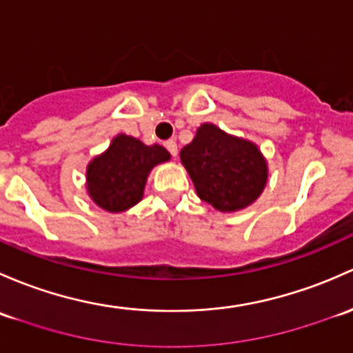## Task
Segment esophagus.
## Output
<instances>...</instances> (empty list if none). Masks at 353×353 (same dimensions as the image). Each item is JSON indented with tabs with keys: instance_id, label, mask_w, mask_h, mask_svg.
I'll return each instance as SVG.
<instances>
[{
	"instance_id": "obj_1",
	"label": "esophagus",
	"mask_w": 353,
	"mask_h": 353,
	"mask_svg": "<svg viewBox=\"0 0 353 353\" xmlns=\"http://www.w3.org/2000/svg\"><path fill=\"white\" fill-rule=\"evenodd\" d=\"M165 146H166V150H168V152H170V154H172V156H176V154H178V146H176V141H175V139L166 141Z\"/></svg>"
}]
</instances>
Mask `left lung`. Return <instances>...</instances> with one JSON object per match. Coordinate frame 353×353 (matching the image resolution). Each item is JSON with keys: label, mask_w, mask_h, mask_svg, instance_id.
Returning <instances> with one entry per match:
<instances>
[{"label": "left lung", "mask_w": 353, "mask_h": 353, "mask_svg": "<svg viewBox=\"0 0 353 353\" xmlns=\"http://www.w3.org/2000/svg\"><path fill=\"white\" fill-rule=\"evenodd\" d=\"M197 195L221 212L255 202L267 183V163L253 143L223 132L212 123L180 152Z\"/></svg>", "instance_id": "obj_1"}]
</instances>
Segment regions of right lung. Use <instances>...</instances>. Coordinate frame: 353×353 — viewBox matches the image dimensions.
Returning a JSON list of instances; mask_svg holds the SVG:
<instances>
[{
  "instance_id": "add662e5",
  "label": "right lung",
  "mask_w": 353,
  "mask_h": 353,
  "mask_svg": "<svg viewBox=\"0 0 353 353\" xmlns=\"http://www.w3.org/2000/svg\"><path fill=\"white\" fill-rule=\"evenodd\" d=\"M168 159L170 152L159 144L146 146L139 139L121 134L107 152L90 163L86 172L90 195L110 212L129 209L143 199L150 170Z\"/></svg>"
}]
</instances>
